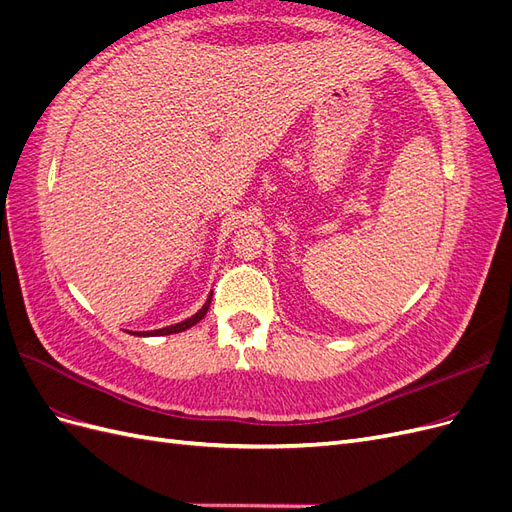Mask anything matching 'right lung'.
I'll return each mask as SVG.
<instances>
[{
  "label": "right lung",
  "instance_id": "right-lung-1",
  "mask_svg": "<svg viewBox=\"0 0 512 512\" xmlns=\"http://www.w3.org/2000/svg\"><path fill=\"white\" fill-rule=\"evenodd\" d=\"M213 294V292H211ZM211 294H209V299H207V303L198 309V312L194 314V316H190V318H185V320H181V322H177V324H170V327H164V329H156V331H143V333H138V331H134L132 335H138V337H153V335H173V333H181V331H185V329H190V327H194L196 322H200L205 318V314L209 312V305H211Z\"/></svg>",
  "mask_w": 512,
  "mask_h": 512
}]
</instances>
